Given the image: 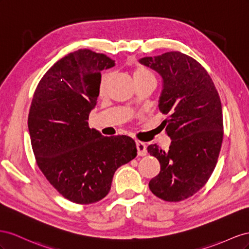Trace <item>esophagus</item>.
I'll return each instance as SVG.
<instances>
[{
  "instance_id": "obj_1",
  "label": "esophagus",
  "mask_w": 249,
  "mask_h": 249,
  "mask_svg": "<svg viewBox=\"0 0 249 249\" xmlns=\"http://www.w3.org/2000/svg\"><path fill=\"white\" fill-rule=\"evenodd\" d=\"M136 145H137V149H138V154L140 156H144L147 154V150H146V144L144 142H141V141H137L136 142Z\"/></svg>"
}]
</instances>
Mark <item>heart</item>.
<instances>
[{
	"label": "heart",
	"mask_w": 249,
	"mask_h": 249,
	"mask_svg": "<svg viewBox=\"0 0 249 249\" xmlns=\"http://www.w3.org/2000/svg\"><path fill=\"white\" fill-rule=\"evenodd\" d=\"M132 76H133V80L136 83L143 82V81H149V80L155 81V76L151 72V71L145 67H142V66H137L133 69ZM108 77H109V75L107 73L102 75L101 80H100V85H99L101 91L104 90L105 85H106V83H107V80H108Z\"/></svg>",
	"instance_id": "1"
}]
</instances>
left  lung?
<instances>
[{"label":"left lung","mask_w":249,"mask_h":249,"mask_svg":"<svg viewBox=\"0 0 249 249\" xmlns=\"http://www.w3.org/2000/svg\"><path fill=\"white\" fill-rule=\"evenodd\" d=\"M164 81L159 108L161 125L171 138L169 150L150 145L160 171L149 189L160 199L178 202L208 182L217 165L223 141L222 106L212 78L199 62L178 51L140 59Z\"/></svg>","instance_id":"left-lung-1"}]
</instances>
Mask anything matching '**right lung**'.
I'll return each mask as SVG.
<instances>
[{
  "label": "right lung",
  "instance_id": "1",
  "mask_svg": "<svg viewBox=\"0 0 249 249\" xmlns=\"http://www.w3.org/2000/svg\"><path fill=\"white\" fill-rule=\"evenodd\" d=\"M113 66L105 54L80 49L54 63L33 95L28 127L35 160L53 188L75 203L103 199L116 170L137 155L131 138L103 137L89 127L101 71Z\"/></svg>",
  "mask_w": 249,
  "mask_h": 249
}]
</instances>
